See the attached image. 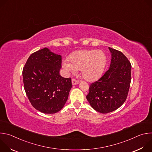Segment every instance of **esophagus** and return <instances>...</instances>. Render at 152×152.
<instances>
[{
  "instance_id": "esophagus-1",
  "label": "esophagus",
  "mask_w": 152,
  "mask_h": 152,
  "mask_svg": "<svg viewBox=\"0 0 152 152\" xmlns=\"http://www.w3.org/2000/svg\"><path fill=\"white\" fill-rule=\"evenodd\" d=\"M72 84L74 85H77V84H78L79 83V81L78 80H76L75 79H72Z\"/></svg>"
}]
</instances>
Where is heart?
I'll list each match as a JSON object with an SVG mask.
<instances>
[{
  "label": "heart",
  "mask_w": 152,
  "mask_h": 152,
  "mask_svg": "<svg viewBox=\"0 0 152 152\" xmlns=\"http://www.w3.org/2000/svg\"><path fill=\"white\" fill-rule=\"evenodd\" d=\"M68 59L64 60L63 67L68 73L81 70L84 79L95 80L102 74L106 64V56L100 50H83L73 53Z\"/></svg>",
  "instance_id": "obj_1"
}]
</instances>
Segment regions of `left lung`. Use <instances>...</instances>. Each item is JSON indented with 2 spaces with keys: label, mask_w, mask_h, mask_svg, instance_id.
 I'll list each match as a JSON object with an SVG mask.
<instances>
[{
  "label": "left lung",
  "mask_w": 152,
  "mask_h": 152,
  "mask_svg": "<svg viewBox=\"0 0 152 152\" xmlns=\"http://www.w3.org/2000/svg\"><path fill=\"white\" fill-rule=\"evenodd\" d=\"M110 69L90 86L86 99L94 110L102 114L113 112L126 101L131 81V64L120 51L109 48Z\"/></svg>",
  "instance_id": "1"
}]
</instances>
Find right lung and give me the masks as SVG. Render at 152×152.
<instances>
[{
    "instance_id": "obj_1",
    "label": "right lung",
    "mask_w": 152,
    "mask_h": 152,
    "mask_svg": "<svg viewBox=\"0 0 152 152\" xmlns=\"http://www.w3.org/2000/svg\"><path fill=\"white\" fill-rule=\"evenodd\" d=\"M62 58L44 48L31 55L23 69L26 94L32 106L45 114L59 111L72 87V79L59 75Z\"/></svg>"
}]
</instances>
